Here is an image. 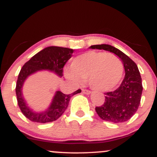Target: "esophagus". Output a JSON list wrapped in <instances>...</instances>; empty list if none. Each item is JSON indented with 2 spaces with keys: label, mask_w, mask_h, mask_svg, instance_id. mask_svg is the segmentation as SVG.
<instances>
[{
  "label": "esophagus",
  "mask_w": 157,
  "mask_h": 157,
  "mask_svg": "<svg viewBox=\"0 0 157 157\" xmlns=\"http://www.w3.org/2000/svg\"><path fill=\"white\" fill-rule=\"evenodd\" d=\"M82 92L86 94H89L91 93V91H90L89 90H87V89H82Z\"/></svg>",
  "instance_id": "1"
}]
</instances>
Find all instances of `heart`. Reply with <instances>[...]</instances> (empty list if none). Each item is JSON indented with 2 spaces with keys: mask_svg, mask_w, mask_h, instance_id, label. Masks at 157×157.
Segmentation results:
<instances>
[{
  "mask_svg": "<svg viewBox=\"0 0 157 157\" xmlns=\"http://www.w3.org/2000/svg\"><path fill=\"white\" fill-rule=\"evenodd\" d=\"M123 71L122 60L117 55L91 51L74 58L70 69H65V75L75 84L87 80L92 89L108 91L120 83Z\"/></svg>",
  "mask_w": 157,
  "mask_h": 157,
  "instance_id": "heart-1",
  "label": "heart"
}]
</instances>
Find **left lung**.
<instances>
[{
  "mask_svg": "<svg viewBox=\"0 0 157 157\" xmlns=\"http://www.w3.org/2000/svg\"><path fill=\"white\" fill-rule=\"evenodd\" d=\"M90 48L103 49L117 55L123 63L125 73L118 89L105 93L104 103L95 108L97 113L102 120L113 123L128 121L136 112L141 100L142 78L137 66L128 56L111 45H94Z\"/></svg>",
  "mask_w": 157,
  "mask_h": 157,
  "instance_id": "1",
  "label": "left lung"
}]
</instances>
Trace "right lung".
I'll use <instances>...</instances> for the list:
<instances>
[{"instance_id":"1","label":"right lung","mask_w":157,"mask_h":157,"mask_svg":"<svg viewBox=\"0 0 157 157\" xmlns=\"http://www.w3.org/2000/svg\"><path fill=\"white\" fill-rule=\"evenodd\" d=\"M74 50L71 48L48 46L36 54L29 60L23 65L20 71L16 84V96L17 104L23 114L29 120L35 122L46 123L57 120L67 109L70 98L81 90L71 94H65L60 91H56L49 107L44 112L36 113L26 105L22 94L23 82L29 75L40 70H48L62 77L63 67L66 62L71 58Z\"/></svg>"}]
</instances>
